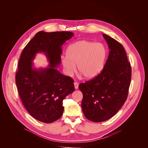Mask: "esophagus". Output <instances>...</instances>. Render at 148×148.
<instances>
[{
	"instance_id": "1",
	"label": "esophagus",
	"mask_w": 148,
	"mask_h": 148,
	"mask_svg": "<svg viewBox=\"0 0 148 148\" xmlns=\"http://www.w3.org/2000/svg\"><path fill=\"white\" fill-rule=\"evenodd\" d=\"M74 87H75V89L77 90V89L78 88V82H75L74 83Z\"/></svg>"
}]
</instances>
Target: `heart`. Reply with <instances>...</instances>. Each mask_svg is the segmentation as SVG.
<instances>
[{
    "label": "heart",
    "instance_id": "b5f03b06",
    "mask_svg": "<svg viewBox=\"0 0 148 148\" xmlns=\"http://www.w3.org/2000/svg\"><path fill=\"white\" fill-rule=\"evenodd\" d=\"M61 61L64 73L71 76L78 70L86 78L96 77L102 70L107 51L105 46L99 43L87 40H79L70 45Z\"/></svg>",
    "mask_w": 148,
    "mask_h": 148
}]
</instances>
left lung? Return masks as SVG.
<instances>
[{
  "mask_svg": "<svg viewBox=\"0 0 148 148\" xmlns=\"http://www.w3.org/2000/svg\"><path fill=\"white\" fill-rule=\"evenodd\" d=\"M102 36L110 49L103 69L78 87L83 94V113L95 122L107 121L118 112L128 97L131 81V67L123 46L106 34Z\"/></svg>",
  "mask_w": 148,
  "mask_h": 148,
  "instance_id": "8db88e82",
  "label": "left lung"
}]
</instances>
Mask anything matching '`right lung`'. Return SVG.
Segmentation results:
<instances>
[{
	"label": "right lung",
	"mask_w": 148,
	"mask_h": 148,
	"mask_svg": "<svg viewBox=\"0 0 148 148\" xmlns=\"http://www.w3.org/2000/svg\"><path fill=\"white\" fill-rule=\"evenodd\" d=\"M74 33L40 31L29 42L20 56L16 84L25 108L37 120L51 123L62 115V101L74 92V80L57 69L61 62V46ZM43 52L50 65L45 69L32 68L35 54Z\"/></svg>",
	"instance_id": "1"
}]
</instances>
